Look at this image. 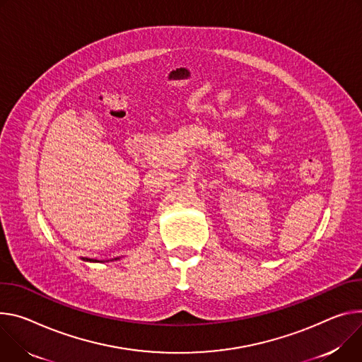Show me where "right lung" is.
Here are the masks:
<instances>
[{"label":"right lung","mask_w":362,"mask_h":362,"mask_svg":"<svg viewBox=\"0 0 362 362\" xmlns=\"http://www.w3.org/2000/svg\"><path fill=\"white\" fill-rule=\"evenodd\" d=\"M83 261H92V262H96L98 259H92V258H82ZM114 259H118V258H114Z\"/></svg>","instance_id":"1"}]
</instances>
